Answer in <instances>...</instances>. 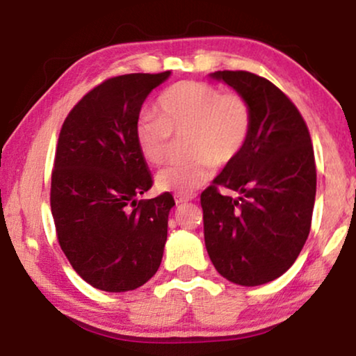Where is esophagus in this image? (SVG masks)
I'll return each instance as SVG.
<instances>
[{"label": "esophagus", "mask_w": 356, "mask_h": 356, "mask_svg": "<svg viewBox=\"0 0 356 356\" xmlns=\"http://www.w3.org/2000/svg\"><path fill=\"white\" fill-rule=\"evenodd\" d=\"M193 198H195V193H175L174 195L175 203H186L193 200Z\"/></svg>", "instance_id": "obj_1"}]
</instances>
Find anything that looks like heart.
<instances>
[{
  "label": "heart",
  "instance_id": "1",
  "mask_svg": "<svg viewBox=\"0 0 356 356\" xmlns=\"http://www.w3.org/2000/svg\"><path fill=\"white\" fill-rule=\"evenodd\" d=\"M158 112L136 123V143L153 165L168 161L175 136L191 153L158 175L161 191L192 193L210 179L213 164L227 165L244 149L250 134V107L238 92H222L205 81H181L158 99Z\"/></svg>",
  "mask_w": 356,
  "mask_h": 356
}]
</instances>
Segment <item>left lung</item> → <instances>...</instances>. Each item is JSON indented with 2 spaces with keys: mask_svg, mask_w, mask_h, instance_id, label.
<instances>
[{
  "mask_svg": "<svg viewBox=\"0 0 356 356\" xmlns=\"http://www.w3.org/2000/svg\"><path fill=\"white\" fill-rule=\"evenodd\" d=\"M211 78L236 89L252 118L244 149L202 192L205 245L226 280L264 285L295 264L309 236L316 198L311 135L291 99L268 79L249 71H216Z\"/></svg>",
  "mask_w": 356,
  "mask_h": 356,
  "instance_id": "obj_1",
  "label": "left lung"
}]
</instances>
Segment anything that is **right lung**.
I'll return each mask as SVG.
<instances>
[{"label": "right lung", "instance_id": "add662e5", "mask_svg": "<svg viewBox=\"0 0 356 356\" xmlns=\"http://www.w3.org/2000/svg\"><path fill=\"white\" fill-rule=\"evenodd\" d=\"M169 74L108 78L61 125L50 187L56 239L76 273L97 290H135L163 259L175 202L169 192L135 198L153 187L135 131L145 99Z\"/></svg>", "mask_w": 356, "mask_h": 356}]
</instances>
